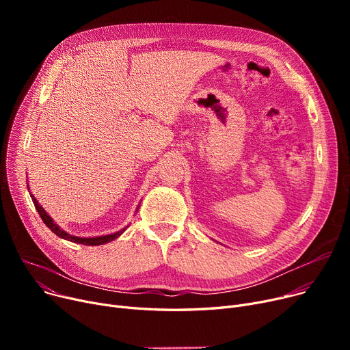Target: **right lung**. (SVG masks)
<instances>
[{
	"label": "right lung",
	"mask_w": 350,
	"mask_h": 350,
	"mask_svg": "<svg viewBox=\"0 0 350 350\" xmlns=\"http://www.w3.org/2000/svg\"><path fill=\"white\" fill-rule=\"evenodd\" d=\"M32 197V196H31ZM32 201H33V204H35V208L38 210V213H40V217L42 218V221L45 223V226L53 232V234H57L58 237H61V238H64V240H68V241H72V243H77V244H83V245H102V244H106V243H109V241H113L115 238H118L119 235H122V232L124 231V230H122V231H118V232H115V234H110V235H102V237H92V238H81V237H73V235H70V234H68V232H65L64 230H61L57 224H55L53 221H52V218L46 214V211L38 204V201H36V198H33L32 197Z\"/></svg>",
	"instance_id": "right-lung-1"
}]
</instances>
